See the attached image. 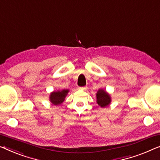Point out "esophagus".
I'll return each instance as SVG.
<instances>
[{
    "label": "esophagus",
    "mask_w": 160,
    "mask_h": 160,
    "mask_svg": "<svg viewBox=\"0 0 160 160\" xmlns=\"http://www.w3.org/2000/svg\"><path fill=\"white\" fill-rule=\"evenodd\" d=\"M79 88V90H86V89H87V86H85V87H80V88Z\"/></svg>",
    "instance_id": "esophagus-1"
}]
</instances>
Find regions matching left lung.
<instances>
[{"label":"left lung","instance_id":"1","mask_svg":"<svg viewBox=\"0 0 160 160\" xmlns=\"http://www.w3.org/2000/svg\"><path fill=\"white\" fill-rule=\"evenodd\" d=\"M97 103L102 108L108 106L111 102V98L108 92L103 89H99L96 93Z\"/></svg>","mask_w":160,"mask_h":160}]
</instances>
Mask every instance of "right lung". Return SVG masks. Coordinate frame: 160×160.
<instances>
[{
  "instance_id": "right-lung-1",
  "label": "right lung",
  "mask_w": 160,
  "mask_h": 160,
  "mask_svg": "<svg viewBox=\"0 0 160 160\" xmlns=\"http://www.w3.org/2000/svg\"><path fill=\"white\" fill-rule=\"evenodd\" d=\"M69 92V90L64 89L62 90H57L50 93L49 100L50 102L54 105H60L65 101V97Z\"/></svg>"
}]
</instances>
